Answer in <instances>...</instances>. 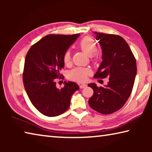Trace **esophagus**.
I'll list each match as a JSON object with an SVG mask.
<instances>
[{"label": "esophagus", "mask_w": 152, "mask_h": 152, "mask_svg": "<svg viewBox=\"0 0 152 152\" xmlns=\"http://www.w3.org/2000/svg\"><path fill=\"white\" fill-rule=\"evenodd\" d=\"M79 86H80V88H86V87L87 86V85H86V84H80Z\"/></svg>", "instance_id": "34e87169"}]
</instances>
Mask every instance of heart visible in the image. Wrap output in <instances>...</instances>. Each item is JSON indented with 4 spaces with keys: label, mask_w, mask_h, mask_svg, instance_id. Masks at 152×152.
I'll list each match as a JSON object with an SVG mask.
<instances>
[{
    "label": "heart",
    "mask_w": 152,
    "mask_h": 152,
    "mask_svg": "<svg viewBox=\"0 0 152 152\" xmlns=\"http://www.w3.org/2000/svg\"><path fill=\"white\" fill-rule=\"evenodd\" d=\"M79 48L84 51L86 54L91 57L97 55L96 45L94 41L90 37H85L82 39L78 44ZM71 60L70 51H66L64 55V62L68 64ZM90 73V70L87 68L78 67L70 71L68 73V78L72 80L78 82H83L85 80Z\"/></svg>",
    "instance_id": "obj_1"
}]
</instances>
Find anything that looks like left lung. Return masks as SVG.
<instances>
[{
    "instance_id": "1",
    "label": "left lung",
    "mask_w": 152,
    "mask_h": 152,
    "mask_svg": "<svg viewBox=\"0 0 152 152\" xmlns=\"http://www.w3.org/2000/svg\"><path fill=\"white\" fill-rule=\"evenodd\" d=\"M102 49V61L94 78L109 77L104 86L88 84L93 95L88 100L92 109L104 115L111 114L125 104L132 93L137 74V64L129 46L119 35L94 31Z\"/></svg>"
}]
</instances>
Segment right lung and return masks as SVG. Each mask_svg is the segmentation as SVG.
<instances>
[{"label":"right lung","instance_id":"add662e5","mask_svg":"<svg viewBox=\"0 0 152 152\" xmlns=\"http://www.w3.org/2000/svg\"><path fill=\"white\" fill-rule=\"evenodd\" d=\"M80 34L48 35L29 49L25 57L23 80L30 101L43 115L56 117L68 109L71 97L79 86L64 82L56 87V78L64 68V55Z\"/></svg>","mask_w":152,"mask_h":152}]
</instances>
